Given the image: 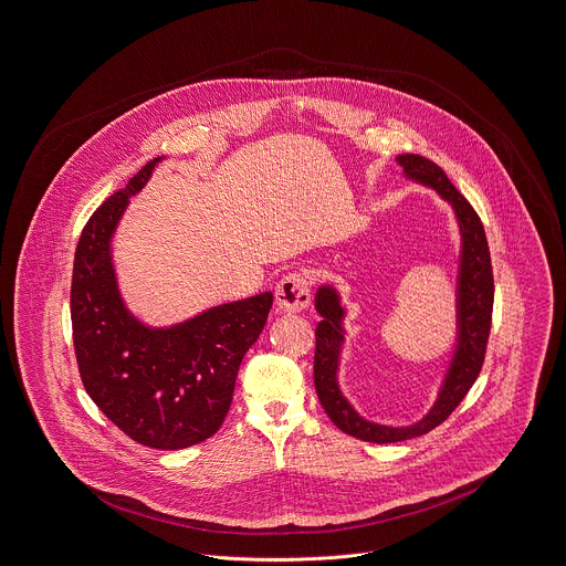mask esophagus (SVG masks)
I'll list each match as a JSON object with an SVG mask.
<instances>
[{
    "mask_svg": "<svg viewBox=\"0 0 566 566\" xmlns=\"http://www.w3.org/2000/svg\"><path fill=\"white\" fill-rule=\"evenodd\" d=\"M311 306V282L304 273L286 275L275 289L277 313H304Z\"/></svg>",
    "mask_w": 566,
    "mask_h": 566,
    "instance_id": "esophagus-1",
    "label": "esophagus"
}]
</instances>
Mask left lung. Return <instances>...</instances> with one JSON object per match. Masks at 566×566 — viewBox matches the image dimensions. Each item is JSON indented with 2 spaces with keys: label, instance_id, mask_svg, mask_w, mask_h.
<instances>
[{
  "label": "left lung",
  "instance_id": "left-lung-1",
  "mask_svg": "<svg viewBox=\"0 0 566 566\" xmlns=\"http://www.w3.org/2000/svg\"><path fill=\"white\" fill-rule=\"evenodd\" d=\"M403 167V176L417 185L437 190L440 197L453 208L458 230H460V258H458V280H455V345L447 371L440 381L434 406L423 419L410 426H384L374 423L356 412L349 399L338 386V367L345 345V306L340 293L334 284L318 286L314 295V308L321 314L316 325V352H314V388L318 401L332 423L354 439L367 442H399L428 434L440 426L455 406L464 399L469 388L482 371L491 316H493V266L484 226L471 203L449 182L444 171L432 160L403 154L397 156Z\"/></svg>",
  "mask_w": 566,
  "mask_h": 566
}]
</instances>
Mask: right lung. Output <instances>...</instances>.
Segmentation results:
<instances>
[{
    "mask_svg": "<svg viewBox=\"0 0 566 566\" xmlns=\"http://www.w3.org/2000/svg\"><path fill=\"white\" fill-rule=\"evenodd\" d=\"M160 160L147 163L84 226L73 260L71 323L82 384L97 408L145 447L185 449L221 428L273 293L212 306L167 327H151L129 313L113 239L129 197L149 182Z\"/></svg>",
    "mask_w": 566,
    "mask_h": 566,
    "instance_id": "add662e5",
    "label": "right lung"
}]
</instances>
